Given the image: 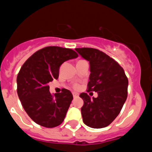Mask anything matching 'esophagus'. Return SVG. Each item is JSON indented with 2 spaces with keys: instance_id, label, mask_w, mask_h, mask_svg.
<instances>
[{
  "instance_id": "obj_1",
  "label": "esophagus",
  "mask_w": 152,
  "mask_h": 152,
  "mask_svg": "<svg viewBox=\"0 0 152 152\" xmlns=\"http://www.w3.org/2000/svg\"><path fill=\"white\" fill-rule=\"evenodd\" d=\"M73 97H77L78 96H79V94L76 93V92H73Z\"/></svg>"
}]
</instances>
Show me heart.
Returning <instances> with one entry per match:
<instances>
[{"mask_svg":"<svg viewBox=\"0 0 152 152\" xmlns=\"http://www.w3.org/2000/svg\"><path fill=\"white\" fill-rule=\"evenodd\" d=\"M74 88H79V85L75 84L74 85Z\"/></svg>","mask_w":152,"mask_h":152,"instance_id":"b5f03b06","label":"heart"}]
</instances>
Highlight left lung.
Instances as JSON below:
<instances>
[{
	"label": "left lung",
	"instance_id": "left-lung-1",
	"mask_svg": "<svg viewBox=\"0 0 152 152\" xmlns=\"http://www.w3.org/2000/svg\"><path fill=\"white\" fill-rule=\"evenodd\" d=\"M75 49L90 64L88 91L98 94L92 99L87 93L80 94L84 101L81 108L83 122L92 128H103L121 112L127 97L128 79L124 69L104 52L93 48Z\"/></svg>",
	"mask_w": 152,
	"mask_h": 152
}]
</instances>
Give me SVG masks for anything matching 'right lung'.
Returning a JSON list of instances; mask_svg holds the SVG:
<instances>
[{
  "label": "right lung",
  "mask_w": 152,
  "mask_h": 152,
  "mask_svg": "<svg viewBox=\"0 0 152 152\" xmlns=\"http://www.w3.org/2000/svg\"><path fill=\"white\" fill-rule=\"evenodd\" d=\"M77 57L73 49L47 46L34 53L22 65L17 76V93L24 110L35 123L51 128L63 122L73 94L63 88L52 95L49 83L58 78L64 62Z\"/></svg>",
  "instance_id": "obj_1"
}]
</instances>
